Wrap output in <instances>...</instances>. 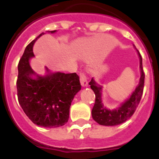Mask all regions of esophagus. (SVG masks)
Listing matches in <instances>:
<instances>
[{
  "mask_svg": "<svg viewBox=\"0 0 159 159\" xmlns=\"http://www.w3.org/2000/svg\"><path fill=\"white\" fill-rule=\"evenodd\" d=\"M80 81H81V84L82 87L85 88L88 86V81L86 79V77L84 74H81L80 76Z\"/></svg>",
  "mask_w": 159,
  "mask_h": 159,
  "instance_id": "obj_1",
  "label": "esophagus"
}]
</instances>
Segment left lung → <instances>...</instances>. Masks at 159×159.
Wrapping results in <instances>:
<instances>
[{"label":"left lung","mask_w":159,"mask_h":159,"mask_svg":"<svg viewBox=\"0 0 159 159\" xmlns=\"http://www.w3.org/2000/svg\"><path fill=\"white\" fill-rule=\"evenodd\" d=\"M134 48L136 49L135 46ZM139 57V68H140L141 77L139 79V84L136 86L134 91L124 102L118 105L114 109H109L105 106L102 102V87L98 84L94 78H91L89 82L91 89L93 90L95 94V102L91 111V115L94 121L101 125L115 126L121 124L127 121L132 116L135 111L136 108L139 105L141 98L142 96L144 89V81H145V74L142 68V58L140 53L136 49Z\"/></svg>","instance_id":"1"}]
</instances>
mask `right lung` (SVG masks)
<instances>
[{"instance_id":"1","label":"right lung","mask_w":159,"mask_h":159,"mask_svg":"<svg viewBox=\"0 0 159 159\" xmlns=\"http://www.w3.org/2000/svg\"><path fill=\"white\" fill-rule=\"evenodd\" d=\"M56 31L48 30L51 34ZM44 34L41 33L27 46L20 59L17 98L22 109L34 124L53 129L68 122L71 102L81 86L76 73L52 72L45 67V75H39L32 69L30 60L34 57V44Z\"/></svg>"}]
</instances>
